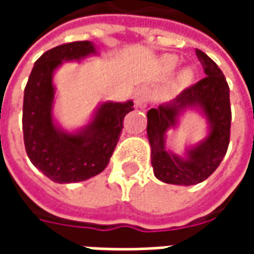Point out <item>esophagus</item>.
Masks as SVG:
<instances>
[{
	"mask_svg": "<svg viewBox=\"0 0 254 254\" xmlns=\"http://www.w3.org/2000/svg\"><path fill=\"white\" fill-rule=\"evenodd\" d=\"M151 99V91L148 88H140L134 95V105L136 107H145Z\"/></svg>",
	"mask_w": 254,
	"mask_h": 254,
	"instance_id": "1",
	"label": "esophagus"
}]
</instances>
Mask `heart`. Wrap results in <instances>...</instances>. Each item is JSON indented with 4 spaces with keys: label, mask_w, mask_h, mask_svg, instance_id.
Wrapping results in <instances>:
<instances>
[{
    "label": "heart",
    "mask_w": 254,
    "mask_h": 254,
    "mask_svg": "<svg viewBox=\"0 0 254 254\" xmlns=\"http://www.w3.org/2000/svg\"><path fill=\"white\" fill-rule=\"evenodd\" d=\"M165 65L167 67V70H173L174 67L177 66V58L176 57H167L165 60ZM191 76H193V73H191L190 69H184L181 73H180V81L182 84H188L191 80Z\"/></svg>",
    "instance_id": "1"
}]
</instances>
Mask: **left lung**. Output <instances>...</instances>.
<instances>
[{
    "label": "left lung",
    "instance_id": "obj_1",
    "mask_svg": "<svg viewBox=\"0 0 254 254\" xmlns=\"http://www.w3.org/2000/svg\"><path fill=\"white\" fill-rule=\"evenodd\" d=\"M196 56L207 74L182 91L169 103L147 113V134L151 145V165L155 177L173 185H196L205 181L218 169L227 152L231 127L230 88L223 72L205 53L196 49ZM200 108L210 124V133L202 142L181 158L165 149V132L174 127L182 111Z\"/></svg>",
    "mask_w": 254,
    "mask_h": 254
}]
</instances>
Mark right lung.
I'll list each match as a JSON object with an SVG mask.
<instances>
[{"instance_id": "obj_1", "label": "right lung", "mask_w": 254, "mask_h": 254, "mask_svg": "<svg viewBox=\"0 0 254 254\" xmlns=\"http://www.w3.org/2000/svg\"><path fill=\"white\" fill-rule=\"evenodd\" d=\"M89 41L64 43L36 60L24 89L23 134L31 163L57 184L85 181L109 165L121 136L124 118L133 102H106L94 120L77 133L58 129L53 120V73L63 61L81 60L95 54Z\"/></svg>"}]
</instances>
